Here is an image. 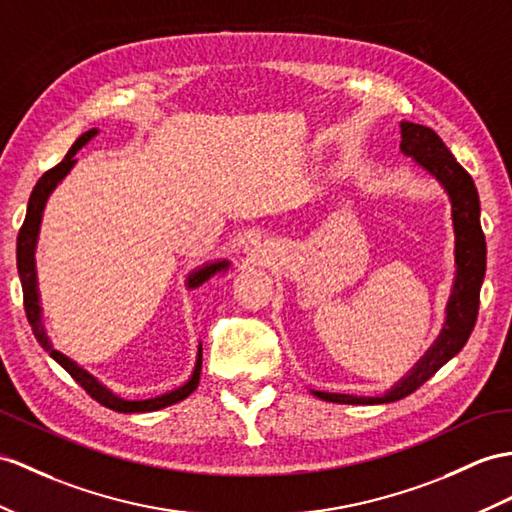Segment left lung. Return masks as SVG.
I'll list each match as a JSON object with an SVG mask.
<instances>
[{
  "label": "left lung",
  "instance_id": "left-lung-1",
  "mask_svg": "<svg viewBox=\"0 0 512 512\" xmlns=\"http://www.w3.org/2000/svg\"><path fill=\"white\" fill-rule=\"evenodd\" d=\"M402 143L404 156L413 158L421 169H426L436 178L452 202V221L456 234V278L452 286L450 302L445 308V323L439 339L430 350L421 356L419 363L406 376L391 386L380 397H358L345 393L313 391L319 400L334 404H389L415 393L419 386L430 380L447 360L463 350L469 334L476 326L480 308V286L486 271V241L480 226V199L478 189L469 173L458 165L450 149L445 147L441 136L432 128L419 123L402 121Z\"/></svg>",
  "mask_w": 512,
  "mask_h": 512
}]
</instances>
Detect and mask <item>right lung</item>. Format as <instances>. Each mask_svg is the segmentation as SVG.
Returning a JSON list of instances; mask_svg holds the SVG:
<instances>
[{
	"label": "right lung",
	"instance_id": "add662e5",
	"mask_svg": "<svg viewBox=\"0 0 512 512\" xmlns=\"http://www.w3.org/2000/svg\"><path fill=\"white\" fill-rule=\"evenodd\" d=\"M97 132L99 130H95V128L84 132L80 139L71 145L67 156L62 158L56 167L45 171L32 189L26 221H23V226L17 236V269H19V278H21V286H23V306H26V315H28V321H30L36 341L41 343L43 350L49 352V356H52L56 363L65 369L86 393L93 397L95 402H99L110 410H117V413H152V410H160V408H167L171 404L182 402L184 397H189L197 389L199 371H202V343H199V352H197L195 369L191 373V378L186 380L182 386H178V389H173L169 393H162L158 397H149V400H126V397H121L117 393H112L110 389H106V386L95 376H91L89 371L82 369L76 360H71L69 356L54 350V345H52V341H49V336L43 326L39 282H36V265H34V252H36V241H39L43 210L47 204V197L52 195V191L62 182V178H65L67 173L73 169V165L78 162L76 160L78 149H82L86 143H89ZM228 267H230L228 260H217V263L199 267L193 273H189V278H186V286H189V289H197V286H202L204 282L213 278L215 273L226 271Z\"/></svg>",
	"mask_w": 512,
	"mask_h": 512
}]
</instances>
